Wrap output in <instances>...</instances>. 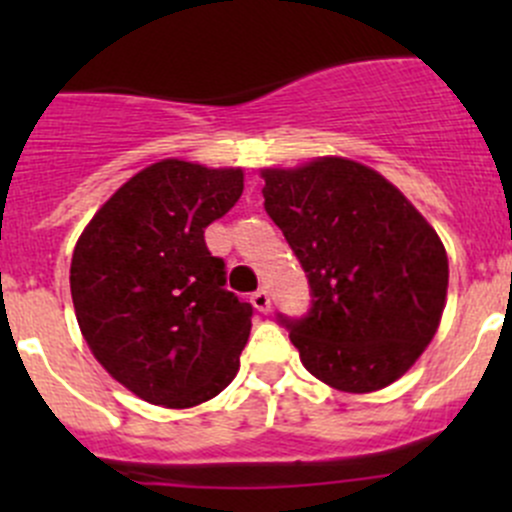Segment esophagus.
<instances>
[{
  "mask_svg": "<svg viewBox=\"0 0 512 512\" xmlns=\"http://www.w3.org/2000/svg\"><path fill=\"white\" fill-rule=\"evenodd\" d=\"M252 304H255V309H260L262 314L270 312V292L267 289H257V292H252Z\"/></svg>",
  "mask_w": 512,
  "mask_h": 512,
  "instance_id": "obj_1",
  "label": "esophagus"
}]
</instances>
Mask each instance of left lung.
Wrapping results in <instances>:
<instances>
[{"mask_svg":"<svg viewBox=\"0 0 512 512\" xmlns=\"http://www.w3.org/2000/svg\"><path fill=\"white\" fill-rule=\"evenodd\" d=\"M265 210L309 282L304 317L277 314L309 374L366 394L411 369L441 322L448 257L436 230L376 170L319 158L262 170Z\"/></svg>","mask_w":512,"mask_h":512,"instance_id":"8db88e82","label":"left lung"}]
</instances>
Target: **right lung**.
Wrapping results in <instances>:
<instances>
[{
    "label": "right lung",
    "mask_w": 512,
    "mask_h": 512,
    "mask_svg": "<svg viewBox=\"0 0 512 512\" xmlns=\"http://www.w3.org/2000/svg\"><path fill=\"white\" fill-rule=\"evenodd\" d=\"M240 195V168L160 160L118 188L76 242L81 334L148 404L198 406L240 369L255 309L225 289V260L205 245V227Z\"/></svg>",
    "instance_id": "obj_1"
}]
</instances>
